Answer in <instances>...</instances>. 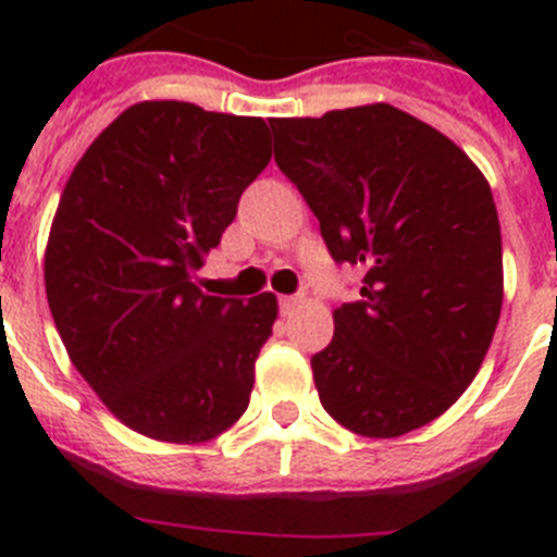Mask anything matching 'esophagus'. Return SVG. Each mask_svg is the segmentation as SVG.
Returning <instances> with one entry per match:
<instances>
[{
	"mask_svg": "<svg viewBox=\"0 0 557 557\" xmlns=\"http://www.w3.org/2000/svg\"><path fill=\"white\" fill-rule=\"evenodd\" d=\"M301 301H304L301 295H282V298H278V307H282V312H293Z\"/></svg>",
	"mask_w": 557,
	"mask_h": 557,
	"instance_id": "obj_1",
	"label": "esophagus"
}]
</instances>
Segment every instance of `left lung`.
<instances>
[{
	"label": "left lung",
	"instance_id": "1",
	"mask_svg": "<svg viewBox=\"0 0 557 557\" xmlns=\"http://www.w3.org/2000/svg\"><path fill=\"white\" fill-rule=\"evenodd\" d=\"M275 164L321 223L334 262L362 270L312 357L329 416L366 437L430 424L471 385L502 309L494 195L444 133L387 102L270 120Z\"/></svg>",
	"mask_w": 557,
	"mask_h": 557
}]
</instances>
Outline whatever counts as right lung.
I'll return each mask as SVG.
<instances>
[{"mask_svg": "<svg viewBox=\"0 0 557 557\" xmlns=\"http://www.w3.org/2000/svg\"><path fill=\"white\" fill-rule=\"evenodd\" d=\"M270 156L259 116L147 100L63 186L44 253L49 312L72 366L133 432L203 444L248 410L278 301L206 295L195 273Z\"/></svg>", "mask_w": 557, "mask_h": 557, "instance_id": "add662e5", "label": "right lung"}]
</instances>
